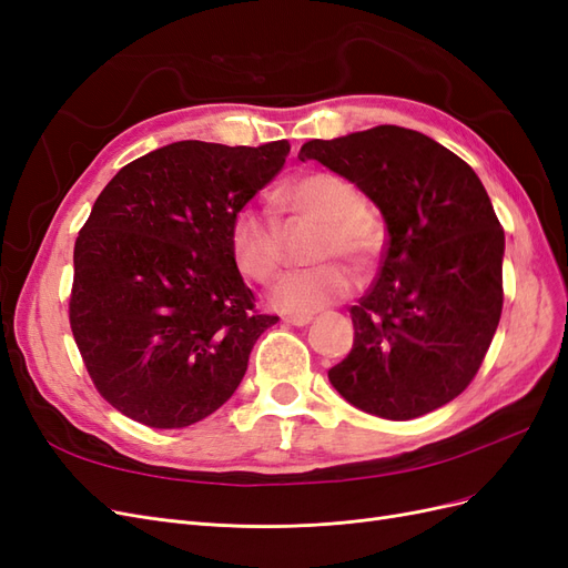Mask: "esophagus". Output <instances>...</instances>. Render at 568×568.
Listing matches in <instances>:
<instances>
[{
  "label": "esophagus",
  "instance_id": "1",
  "mask_svg": "<svg viewBox=\"0 0 568 568\" xmlns=\"http://www.w3.org/2000/svg\"><path fill=\"white\" fill-rule=\"evenodd\" d=\"M284 322L286 324H294V326H305V324L313 322V317L311 315H286Z\"/></svg>",
  "mask_w": 568,
  "mask_h": 568
}]
</instances>
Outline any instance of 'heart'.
Returning a JSON list of instances; mask_svg holds the SVG:
<instances>
[{
    "label": "heart",
    "mask_w": 568,
    "mask_h": 568,
    "mask_svg": "<svg viewBox=\"0 0 568 568\" xmlns=\"http://www.w3.org/2000/svg\"><path fill=\"white\" fill-rule=\"evenodd\" d=\"M274 203L294 215L322 222L315 261L324 263L284 277L272 291V305L291 315H313L346 298L355 286L353 272L329 257H348L355 267L365 270L384 244L382 222L367 205L359 203L357 186L338 173L315 170L280 186ZM230 244L244 277L257 284L277 280L282 270V234L267 213L251 205L239 211L232 220Z\"/></svg>",
    "instance_id": "b5f03b06"
}]
</instances>
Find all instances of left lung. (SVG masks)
I'll return each mask as SVG.
<instances>
[{
	"instance_id": "obj_1",
	"label": "left lung",
	"mask_w": 568,
	"mask_h": 568,
	"mask_svg": "<svg viewBox=\"0 0 568 568\" xmlns=\"http://www.w3.org/2000/svg\"><path fill=\"white\" fill-rule=\"evenodd\" d=\"M298 159L351 180L388 232L379 277L351 307L355 341L329 369L332 386L395 422L450 403L503 315L505 230L484 184L450 149L398 125L313 140Z\"/></svg>"
}]
</instances>
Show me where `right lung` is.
I'll list each match as a JSON object with an SVG mask.
<instances>
[{
  "instance_id": "right-lung-1",
  "label": "right lung",
  "mask_w": 568,
  "mask_h": 568,
  "mask_svg": "<svg viewBox=\"0 0 568 568\" xmlns=\"http://www.w3.org/2000/svg\"><path fill=\"white\" fill-rule=\"evenodd\" d=\"M288 142H175L128 163L75 239L71 329L101 398L151 428L225 405L277 315L255 311L232 255L234 215Z\"/></svg>"
}]
</instances>
